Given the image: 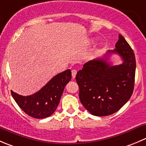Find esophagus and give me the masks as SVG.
Here are the masks:
<instances>
[{"instance_id": "obj_1", "label": "esophagus", "mask_w": 146, "mask_h": 146, "mask_svg": "<svg viewBox=\"0 0 146 146\" xmlns=\"http://www.w3.org/2000/svg\"><path fill=\"white\" fill-rule=\"evenodd\" d=\"M72 72V77H73V78H75V77H76V73H77V70H75V69H73V70H71Z\"/></svg>"}]
</instances>
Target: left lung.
I'll return each mask as SVG.
<instances>
[{"instance_id":"1","label":"left lung","mask_w":146,"mask_h":146,"mask_svg":"<svg viewBox=\"0 0 146 146\" xmlns=\"http://www.w3.org/2000/svg\"><path fill=\"white\" fill-rule=\"evenodd\" d=\"M112 53L121 56V64L111 66L107 61ZM135 66L133 50L119 34L114 50H108L102 58L85 63L76 74L79 98L85 108L96 116H106L119 111L133 92Z\"/></svg>"}]
</instances>
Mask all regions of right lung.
<instances>
[{"mask_svg": "<svg viewBox=\"0 0 146 146\" xmlns=\"http://www.w3.org/2000/svg\"><path fill=\"white\" fill-rule=\"evenodd\" d=\"M71 79L70 69L58 73L39 91L23 96L11 90L15 101L29 116L41 119L50 116L56 111L66 84Z\"/></svg>", "mask_w": 146, "mask_h": 146, "instance_id": "obj_1", "label": "right lung"}]
</instances>
